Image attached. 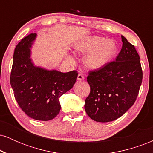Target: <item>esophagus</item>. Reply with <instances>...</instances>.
Returning a JSON list of instances; mask_svg holds the SVG:
<instances>
[{"label":"esophagus","mask_w":153,"mask_h":153,"mask_svg":"<svg viewBox=\"0 0 153 153\" xmlns=\"http://www.w3.org/2000/svg\"><path fill=\"white\" fill-rule=\"evenodd\" d=\"M84 78H85V77H84L83 75L78 74V80H82Z\"/></svg>","instance_id":"esophagus-1"}]
</instances>
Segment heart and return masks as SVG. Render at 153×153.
<instances>
[{
  "instance_id": "heart-1",
  "label": "heart",
  "mask_w": 153,
  "mask_h": 153,
  "mask_svg": "<svg viewBox=\"0 0 153 153\" xmlns=\"http://www.w3.org/2000/svg\"><path fill=\"white\" fill-rule=\"evenodd\" d=\"M74 48L82 53H88L85 65L91 69H99L108 63L115 55L117 45L113 40H107L101 36L85 39L75 44Z\"/></svg>"
}]
</instances>
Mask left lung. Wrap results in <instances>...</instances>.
Masks as SVG:
<instances>
[{
  "label": "left lung",
  "mask_w": 153,
  "mask_h": 153,
  "mask_svg": "<svg viewBox=\"0 0 153 153\" xmlns=\"http://www.w3.org/2000/svg\"><path fill=\"white\" fill-rule=\"evenodd\" d=\"M122 50L114 61L89 71L91 91L85 110L96 122L116 120L133 106L143 82L140 58L134 45L122 36Z\"/></svg>",
  "instance_id": "8db88e82"
}]
</instances>
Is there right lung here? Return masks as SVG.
Returning a JSON list of instances; mask_svg holds the SVG:
<instances>
[{"label":"right lung","instance_id":"obj_1","mask_svg":"<svg viewBox=\"0 0 153 153\" xmlns=\"http://www.w3.org/2000/svg\"><path fill=\"white\" fill-rule=\"evenodd\" d=\"M36 36L31 33L16 47L10 82L19 107L26 115L36 120L49 121L59 114V97L73 88L78 73L34 66L30 48Z\"/></svg>","mask_w":153,"mask_h":153}]
</instances>
